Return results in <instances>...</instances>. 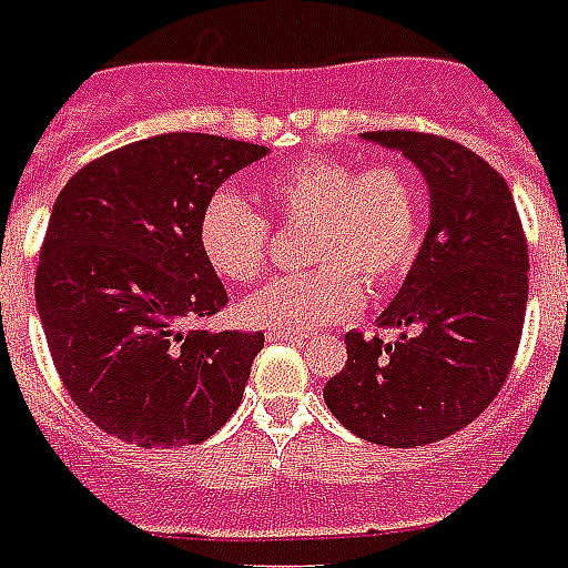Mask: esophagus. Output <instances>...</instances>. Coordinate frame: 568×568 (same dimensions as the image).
Wrapping results in <instances>:
<instances>
[{
	"label": "esophagus",
	"instance_id": "obj_1",
	"mask_svg": "<svg viewBox=\"0 0 568 568\" xmlns=\"http://www.w3.org/2000/svg\"><path fill=\"white\" fill-rule=\"evenodd\" d=\"M267 342H303L301 333H285V331H271Z\"/></svg>",
	"mask_w": 568,
	"mask_h": 568
}]
</instances>
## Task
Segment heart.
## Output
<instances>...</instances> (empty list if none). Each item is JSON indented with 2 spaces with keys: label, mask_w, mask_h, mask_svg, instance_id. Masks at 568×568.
<instances>
[{
  "label": "heart",
  "mask_w": 568,
  "mask_h": 568,
  "mask_svg": "<svg viewBox=\"0 0 568 568\" xmlns=\"http://www.w3.org/2000/svg\"><path fill=\"white\" fill-rule=\"evenodd\" d=\"M276 223H306L301 258L310 267L276 276L244 303L246 322L265 331L310 333L352 318L363 283L381 292L417 262L426 205L414 169L402 160H357L310 154L265 181ZM199 250L229 283H255L271 253V223L229 190L207 199L199 214Z\"/></svg>",
  "instance_id": "heart-1"
}]
</instances>
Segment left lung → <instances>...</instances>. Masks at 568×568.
<instances>
[{
    "label": "left lung",
    "instance_id": "8db88e82",
    "mask_svg": "<svg viewBox=\"0 0 568 568\" xmlns=\"http://www.w3.org/2000/svg\"><path fill=\"white\" fill-rule=\"evenodd\" d=\"M426 175L432 223L378 327L348 333V361L324 387L342 426L381 447H426L495 402L513 369L527 310V237L504 175L465 145L419 130H375Z\"/></svg>",
    "mask_w": 568,
    "mask_h": 568
}]
</instances>
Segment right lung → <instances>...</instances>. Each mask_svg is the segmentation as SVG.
<instances>
[{
    "mask_svg": "<svg viewBox=\"0 0 568 568\" xmlns=\"http://www.w3.org/2000/svg\"><path fill=\"white\" fill-rule=\"evenodd\" d=\"M265 145L160 133L85 163L55 199L34 301L55 372L94 426L136 447L214 435L265 333L202 327L229 303L199 214Z\"/></svg>",
    "mask_w": 568,
    "mask_h": 568,
    "instance_id": "add662e5",
    "label": "right lung"
}]
</instances>
